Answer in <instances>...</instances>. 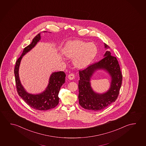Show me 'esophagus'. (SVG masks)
Here are the masks:
<instances>
[{"mask_svg":"<svg viewBox=\"0 0 146 146\" xmlns=\"http://www.w3.org/2000/svg\"><path fill=\"white\" fill-rule=\"evenodd\" d=\"M74 77H75V76H74V74H73V73H71L70 74H69L68 75V79L70 80H73L74 78Z\"/></svg>","mask_w":146,"mask_h":146,"instance_id":"34e87169","label":"esophagus"}]
</instances>
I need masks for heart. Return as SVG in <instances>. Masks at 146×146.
Listing matches in <instances>:
<instances>
[{"instance_id":"1","label":"heart","mask_w":146,"mask_h":146,"mask_svg":"<svg viewBox=\"0 0 146 146\" xmlns=\"http://www.w3.org/2000/svg\"><path fill=\"white\" fill-rule=\"evenodd\" d=\"M98 50L93 43H87L80 40L67 42L63 50L66 57L74 59V64L79 68L86 67L94 60Z\"/></svg>"}]
</instances>
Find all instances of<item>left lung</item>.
Returning <instances> with one entry per match:
<instances>
[{
	"mask_svg": "<svg viewBox=\"0 0 146 146\" xmlns=\"http://www.w3.org/2000/svg\"><path fill=\"white\" fill-rule=\"evenodd\" d=\"M105 47L109 46L105 44ZM99 69L106 70L112 77L111 87L104 94H96L90 86V78L94 71ZM79 77L78 98L80 106L84 109L94 111L101 110L116 101L121 87L123 76L116 57L111 55L110 52L107 51L104 58L99 62L79 70Z\"/></svg>",
	"mask_w": 146,
	"mask_h": 146,
	"instance_id": "1",
	"label": "left lung"
}]
</instances>
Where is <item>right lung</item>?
Masks as SVG:
<instances>
[{
  "instance_id": "obj_1",
  "label": "right lung",
  "mask_w": 146,
  "mask_h": 146,
  "mask_svg": "<svg viewBox=\"0 0 146 146\" xmlns=\"http://www.w3.org/2000/svg\"><path fill=\"white\" fill-rule=\"evenodd\" d=\"M40 39V34H38L33 38L31 43L25 47L22 54L16 61L14 68L15 83L18 94L28 105L35 110H47L54 108L58 105L59 101L58 94L65 80L66 74L64 72L60 71L52 73L47 88L42 94L36 95L29 94L25 91L20 83L18 74L19 66L22 56L34 47Z\"/></svg>"
}]
</instances>
